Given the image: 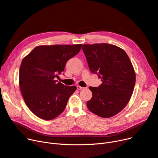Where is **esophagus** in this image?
I'll return each mask as SVG.
<instances>
[{
    "mask_svg": "<svg viewBox=\"0 0 158 158\" xmlns=\"http://www.w3.org/2000/svg\"><path fill=\"white\" fill-rule=\"evenodd\" d=\"M77 89L78 90H81V89H84V87H81V86H80V85H77Z\"/></svg>",
    "mask_w": 158,
    "mask_h": 158,
    "instance_id": "obj_1",
    "label": "esophagus"
}]
</instances>
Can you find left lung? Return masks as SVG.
Returning a JSON list of instances; mask_svg holds the SVG:
<instances>
[{"mask_svg":"<svg viewBox=\"0 0 158 158\" xmlns=\"http://www.w3.org/2000/svg\"><path fill=\"white\" fill-rule=\"evenodd\" d=\"M92 73L97 74L102 84L89 87L92 98L87 106L94 114L109 118L127 105L133 93L135 73L124 50L108 43L83 45L81 47Z\"/></svg>","mask_w":158,"mask_h":158,"instance_id":"8db88e82","label":"left lung"}]
</instances>
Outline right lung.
Instances as JSON below:
<instances>
[{"label":"right lung","instance_id":"1","mask_svg":"<svg viewBox=\"0 0 158 158\" xmlns=\"http://www.w3.org/2000/svg\"><path fill=\"white\" fill-rule=\"evenodd\" d=\"M81 47V44L38 46L23 58L19 69L20 90L36 116L52 120L65 109L77 87L64 85L56 80Z\"/></svg>","mask_w":158,"mask_h":158}]
</instances>
